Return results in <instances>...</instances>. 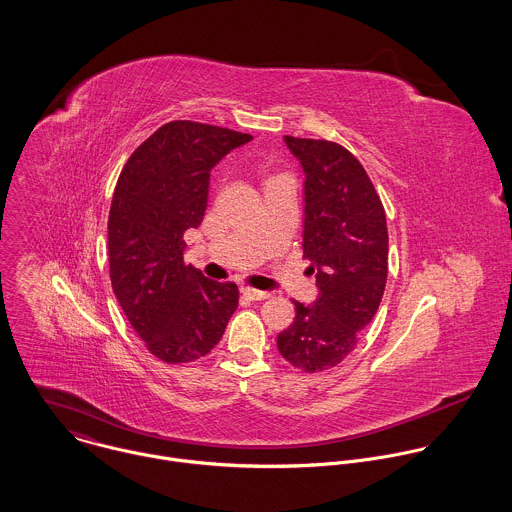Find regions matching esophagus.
I'll list each match as a JSON object with an SVG mask.
<instances>
[{
	"label": "esophagus",
	"mask_w": 512,
	"mask_h": 512,
	"mask_svg": "<svg viewBox=\"0 0 512 512\" xmlns=\"http://www.w3.org/2000/svg\"><path fill=\"white\" fill-rule=\"evenodd\" d=\"M242 295L248 297L250 301H262V299L270 297V293L262 292V290H254V288H242Z\"/></svg>",
	"instance_id": "1"
}]
</instances>
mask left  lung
Returning <instances> with one entry per match:
<instances>
[{
    "mask_svg": "<svg viewBox=\"0 0 512 512\" xmlns=\"http://www.w3.org/2000/svg\"><path fill=\"white\" fill-rule=\"evenodd\" d=\"M305 173L303 258L319 297L293 301L295 319L278 335L290 365L321 372L339 365L372 321L388 274V228L382 201L361 161L327 140L286 136Z\"/></svg>",
    "mask_w": 512,
    "mask_h": 512,
    "instance_id": "obj_1",
    "label": "left lung"
}]
</instances>
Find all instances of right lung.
Segmentation results:
<instances>
[{
    "instance_id": "right-lung-1",
    "label": "right lung",
    "mask_w": 512,
    "mask_h": 512,
    "mask_svg": "<svg viewBox=\"0 0 512 512\" xmlns=\"http://www.w3.org/2000/svg\"><path fill=\"white\" fill-rule=\"evenodd\" d=\"M250 134L175 120L126 161L108 215L110 282L147 351L167 365L213 351L238 307V286L207 280L183 260L207 209L211 169Z\"/></svg>"
}]
</instances>
